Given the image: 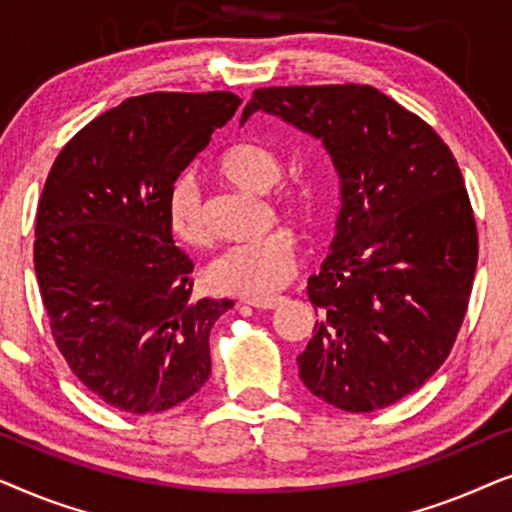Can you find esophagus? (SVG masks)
<instances>
[{"mask_svg":"<svg viewBox=\"0 0 512 512\" xmlns=\"http://www.w3.org/2000/svg\"><path fill=\"white\" fill-rule=\"evenodd\" d=\"M244 303L256 307V310H275V307L282 303V296H272V298H263V300H251L247 298Z\"/></svg>","mask_w":512,"mask_h":512,"instance_id":"obj_1","label":"esophagus"}]
</instances>
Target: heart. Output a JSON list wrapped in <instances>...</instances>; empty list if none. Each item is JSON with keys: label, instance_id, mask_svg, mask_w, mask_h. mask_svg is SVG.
<instances>
[{"label": "heart", "instance_id": "b5f03b06", "mask_svg": "<svg viewBox=\"0 0 512 512\" xmlns=\"http://www.w3.org/2000/svg\"><path fill=\"white\" fill-rule=\"evenodd\" d=\"M214 172L228 184L249 193H268L282 177V158L268 144L235 142L214 158ZM275 205L291 219L305 216L310 200L303 186L284 184L272 191ZM167 226L179 242L200 247L207 242V226L202 216L200 195L188 179L174 181L167 193ZM296 263V237L286 228H275L258 240L233 244L209 263L207 282L212 289L233 296L263 300L289 282Z\"/></svg>", "mask_w": 512, "mask_h": 512}]
</instances>
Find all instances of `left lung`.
<instances>
[{
  "instance_id": "obj_1",
  "label": "left lung",
  "mask_w": 512,
  "mask_h": 512,
  "mask_svg": "<svg viewBox=\"0 0 512 512\" xmlns=\"http://www.w3.org/2000/svg\"><path fill=\"white\" fill-rule=\"evenodd\" d=\"M256 111L319 139L340 177L331 254L307 282L319 321L300 380L340 410L387 408L443 366L466 317L478 230L457 160L373 86L258 88L242 123Z\"/></svg>"
}]
</instances>
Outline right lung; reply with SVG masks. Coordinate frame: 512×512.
<instances>
[{"mask_svg": "<svg viewBox=\"0 0 512 512\" xmlns=\"http://www.w3.org/2000/svg\"><path fill=\"white\" fill-rule=\"evenodd\" d=\"M233 93H149L104 111L65 144L37 209L34 272L72 373L111 408L163 412L212 373L209 333L233 300L193 298L167 193Z\"/></svg>", "mask_w": 512, "mask_h": 512, "instance_id": "add662e5", "label": "right lung"}]
</instances>
